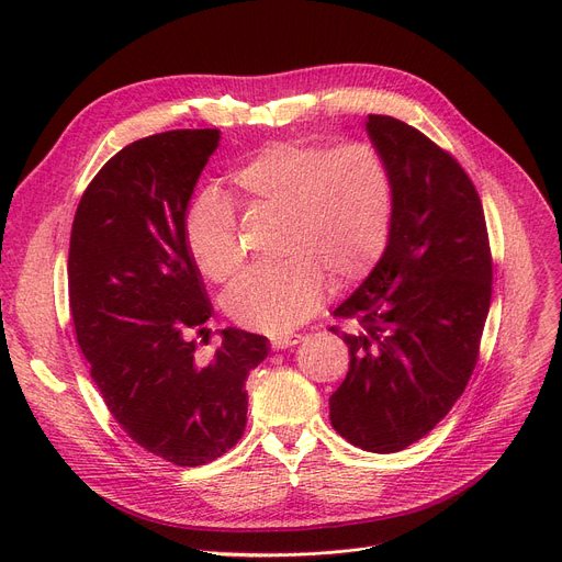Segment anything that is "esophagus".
I'll list each match as a JSON object with an SVG mask.
<instances>
[{"label":"esophagus","instance_id":"obj_1","mask_svg":"<svg viewBox=\"0 0 562 562\" xmlns=\"http://www.w3.org/2000/svg\"><path fill=\"white\" fill-rule=\"evenodd\" d=\"M301 341H303V337H301V335L273 337V339H271V348H273V350H284V348H291V346H296V344H301Z\"/></svg>","mask_w":562,"mask_h":562}]
</instances>
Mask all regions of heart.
<instances>
[{"label": "heart", "mask_w": 562, "mask_h": 562, "mask_svg": "<svg viewBox=\"0 0 562 562\" xmlns=\"http://www.w3.org/2000/svg\"><path fill=\"white\" fill-rule=\"evenodd\" d=\"M236 198L284 218L276 269L250 271L225 296L229 318L248 330L286 335L318 312L337 284L367 278L382 259L394 223L392 172L369 143L337 147L269 145L232 172ZM187 244L198 269L218 284L244 266L232 202L204 191L187 214Z\"/></svg>", "instance_id": "heart-1"}]
</instances>
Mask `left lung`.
Masks as SVG:
<instances>
[{
    "mask_svg": "<svg viewBox=\"0 0 562 562\" xmlns=\"http://www.w3.org/2000/svg\"><path fill=\"white\" fill-rule=\"evenodd\" d=\"M394 182L385 255L335 310L358 318L348 373L330 396L335 430L371 453L415 445L449 415L476 367L492 299L481 198L460 164L419 130L369 115Z\"/></svg>",
    "mask_w": 562,
    "mask_h": 562,
    "instance_id": "left-lung-1",
    "label": "left lung"
}]
</instances>
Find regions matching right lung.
I'll return each instance as SVG.
<instances>
[{
    "label": "right lung",
    "mask_w": 562,
    "mask_h": 562,
    "mask_svg": "<svg viewBox=\"0 0 562 562\" xmlns=\"http://www.w3.org/2000/svg\"><path fill=\"white\" fill-rule=\"evenodd\" d=\"M218 130H175L134 140L83 191L70 234L75 333L123 430L172 464L221 458L246 428L248 373L269 339L221 330L210 362L191 333L212 316L187 244V212Z\"/></svg>",
    "instance_id": "1"
}]
</instances>
